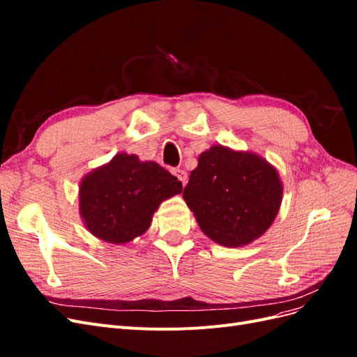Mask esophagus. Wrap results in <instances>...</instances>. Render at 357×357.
Listing matches in <instances>:
<instances>
[{"label": "esophagus", "instance_id": "obj_1", "mask_svg": "<svg viewBox=\"0 0 357 357\" xmlns=\"http://www.w3.org/2000/svg\"><path fill=\"white\" fill-rule=\"evenodd\" d=\"M172 174H174L181 183H183V186L186 185L188 183V174H186V171L185 169H180V168H176V169H172Z\"/></svg>", "mask_w": 357, "mask_h": 357}]
</instances>
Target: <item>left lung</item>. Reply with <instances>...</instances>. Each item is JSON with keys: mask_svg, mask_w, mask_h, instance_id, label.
I'll return each mask as SVG.
<instances>
[{"mask_svg": "<svg viewBox=\"0 0 357 357\" xmlns=\"http://www.w3.org/2000/svg\"><path fill=\"white\" fill-rule=\"evenodd\" d=\"M277 171L253 153L213 146L201 153L183 190L201 231L225 247H240L259 238L282 202Z\"/></svg>", "mask_w": 357, "mask_h": 357, "instance_id": "left-lung-1", "label": "left lung"}]
</instances>
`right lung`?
I'll list each match as a JSON object with an SVG mask.
<instances>
[{
	"label": "right lung",
	"instance_id": "obj_1",
	"mask_svg": "<svg viewBox=\"0 0 357 357\" xmlns=\"http://www.w3.org/2000/svg\"><path fill=\"white\" fill-rule=\"evenodd\" d=\"M181 190V181L156 162L121 153L83 178L80 213L95 236L123 244L144 234L159 204Z\"/></svg>",
	"mask_w": 357,
	"mask_h": 357
}]
</instances>
